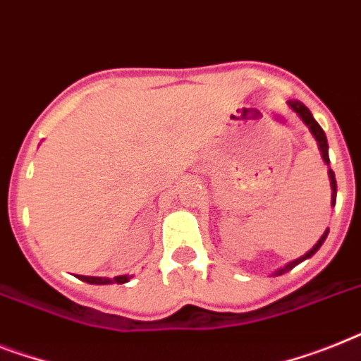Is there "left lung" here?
Wrapping results in <instances>:
<instances>
[{
	"mask_svg": "<svg viewBox=\"0 0 361 361\" xmlns=\"http://www.w3.org/2000/svg\"><path fill=\"white\" fill-rule=\"evenodd\" d=\"M288 105H290L291 109H293L295 112H297V116H299L300 120H302L306 125H308L310 133L314 134V138L317 140V144H319L321 157H323L324 164H326V166H330L329 142H326V136H324V130L321 129V125L314 120V116H312V112H310V110L306 109V106L302 105V103H300V101H288ZM329 177H330V186H332V207H334V204H336V193H338V190H336V188H338V186H336V177H334V171H332V169H329ZM326 236H329V228L324 231V234L319 238V241H317V243H315V245L312 247V249H310L308 252H306V255H302V256H300V258H297V260L290 262V264H286V266L282 267V269L275 271V275H284L286 271L293 269L295 266H299L300 262H305L306 258H310V256H314L315 252L319 251V247L323 245L324 240H326Z\"/></svg>",
	"mask_w": 361,
	"mask_h": 361,
	"instance_id": "obj_1",
	"label": "left lung"
}]
</instances>
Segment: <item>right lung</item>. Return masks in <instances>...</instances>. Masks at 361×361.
I'll use <instances>...</instances> for the list:
<instances>
[{
    "mask_svg": "<svg viewBox=\"0 0 361 361\" xmlns=\"http://www.w3.org/2000/svg\"><path fill=\"white\" fill-rule=\"evenodd\" d=\"M77 279L82 282H88V284H125V282L130 281L129 275H120L114 276V279H105V276H85V275H77Z\"/></svg>",
    "mask_w": 361,
    "mask_h": 361,
    "instance_id": "1",
    "label": "right lung"
}]
</instances>
